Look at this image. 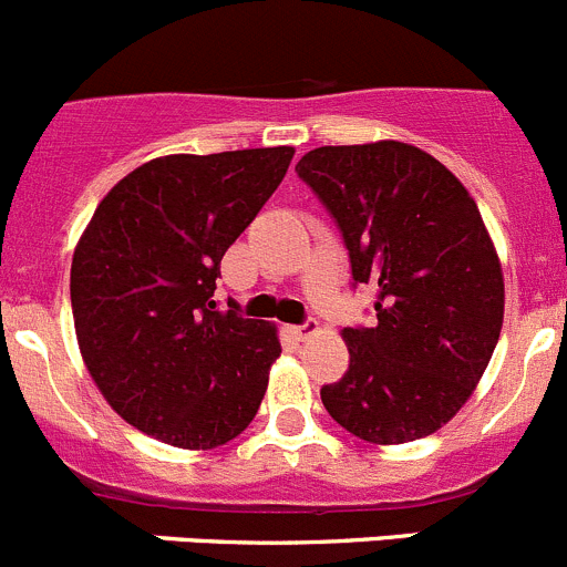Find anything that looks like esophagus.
Listing matches in <instances>:
<instances>
[{"label":"esophagus","instance_id":"obj_1","mask_svg":"<svg viewBox=\"0 0 567 567\" xmlns=\"http://www.w3.org/2000/svg\"><path fill=\"white\" fill-rule=\"evenodd\" d=\"M317 328H320V322H317L315 317H309V320H303L300 326H292V333L298 339H309L311 333H317Z\"/></svg>","mask_w":567,"mask_h":567}]
</instances>
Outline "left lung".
<instances>
[{
  "instance_id": "left-lung-1",
  "label": "left lung",
  "mask_w": 567,
  "mask_h": 567,
  "mask_svg": "<svg viewBox=\"0 0 567 567\" xmlns=\"http://www.w3.org/2000/svg\"><path fill=\"white\" fill-rule=\"evenodd\" d=\"M337 223L375 328H344L348 373L322 406L359 440L434 434L476 390L504 322V275L476 203L436 158L403 142L317 147L295 166Z\"/></svg>"
}]
</instances>
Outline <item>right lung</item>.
Returning <instances> with one entry per match:
<instances>
[{"instance_id": "1", "label": "right lung", "mask_w": 567, "mask_h": 567, "mask_svg": "<svg viewBox=\"0 0 567 567\" xmlns=\"http://www.w3.org/2000/svg\"><path fill=\"white\" fill-rule=\"evenodd\" d=\"M292 147L166 155L105 194L72 258V315L91 379L116 414L206 451L256 417L280 355L275 326L214 300L225 250L256 219Z\"/></svg>"}]
</instances>
